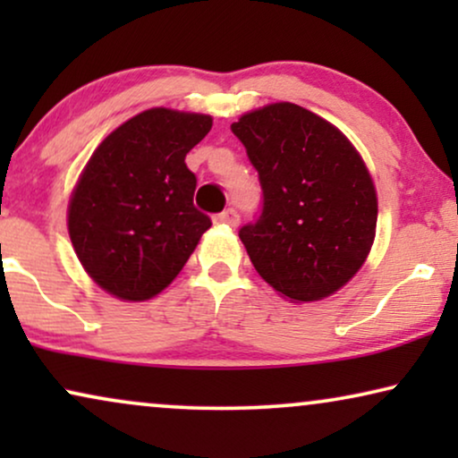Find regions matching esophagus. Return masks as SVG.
Segmentation results:
<instances>
[{
  "label": "esophagus",
  "instance_id": "esophagus-1",
  "mask_svg": "<svg viewBox=\"0 0 458 458\" xmlns=\"http://www.w3.org/2000/svg\"><path fill=\"white\" fill-rule=\"evenodd\" d=\"M215 223L229 225V227H237V225H240V215H237L233 208H227V210H223L221 215L215 216Z\"/></svg>",
  "mask_w": 458,
  "mask_h": 458
}]
</instances>
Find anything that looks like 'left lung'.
<instances>
[{
  "mask_svg": "<svg viewBox=\"0 0 458 458\" xmlns=\"http://www.w3.org/2000/svg\"><path fill=\"white\" fill-rule=\"evenodd\" d=\"M262 187V212L240 240L262 279L292 302L346 285L367 260L377 193L340 129L302 106L279 102L231 124Z\"/></svg>",
  "mask_w": 458,
  "mask_h": 458,
  "instance_id": "obj_1",
  "label": "left lung"
}]
</instances>
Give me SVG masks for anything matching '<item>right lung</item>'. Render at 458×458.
<instances>
[{"mask_svg":"<svg viewBox=\"0 0 458 458\" xmlns=\"http://www.w3.org/2000/svg\"><path fill=\"white\" fill-rule=\"evenodd\" d=\"M212 118L168 108L141 112L99 143L68 204L81 265L112 296L154 298L185 267L210 218L193 206L185 156Z\"/></svg>","mask_w":458,"mask_h":458,"instance_id":"right-lung-1","label":"right lung"}]
</instances>
